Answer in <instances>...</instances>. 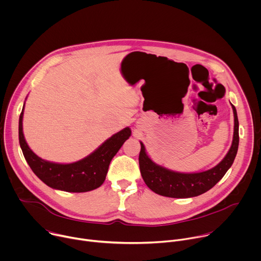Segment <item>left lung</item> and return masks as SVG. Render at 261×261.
<instances>
[{
	"instance_id": "left-lung-1",
	"label": "left lung",
	"mask_w": 261,
	"mask_h": 261,
	"mask_svg": "<svg viewBox=\"0 0 261 261\" xmlns=\"http://www.w3.org/2000/svg\"><path fill=\"white\" fill-rule=\"evenodd\" d=\"M232 109L234 116V132L231 146L224 159L212 169L195 173H181L169 170L153 162L146 155L145 147L140 141L139 168L147 187L159 195L172 198L194 197L212 189L231 167L238 153L240 141L239 120L237 109L233 105Z\"/></svg>"
}]
</instances>
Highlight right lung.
<instances>
[{
    "mask_svg": "<svg viewBox=\"0 0 261 261\" xmlns=\"http://www.w3.org/2000/svg\"><path fill=\"white\" fill-rule=\"evenodd\" d=\"M23 107L18 123L21 151L33 172L53 189L81 193L99 188L105 180L111 159L131 135L129 127L121 130L104 141L91 155L77 162L60 164L45 161L31 150L24 139L22 132Z\"/></svg>",
    "mask_w": 261,
    "mask_h": 261,
    "instance_id": "add662e5",
    "label": "right lung"
}]
</instances>
